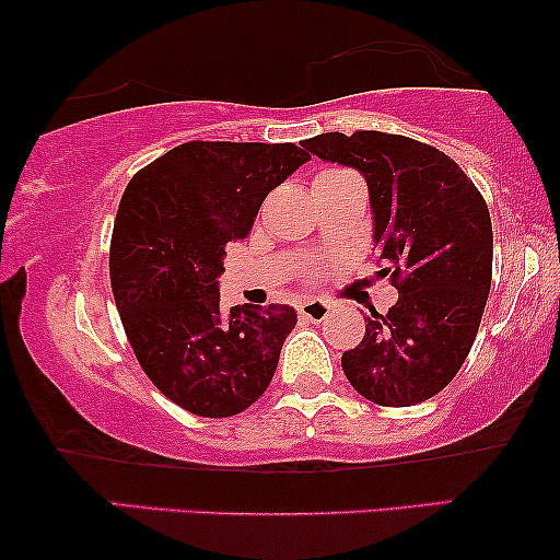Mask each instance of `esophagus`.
Listing matches in <instances>:
<instances>
[{
	"instance_id": "1",
	"label": "esophagus",
	"mask_w": 560,
	"mask_h": 560,
	"mask_svg": "<svg viewBox=\"0 0 560 560\" xmlns=\"http://www.w3.org/2000/svg\"><path fill=\"white\" fill-rule=\"evenodd\" d=\"M334 305L328 301H305L298 305V313H301L303 318L313 320V324H318V320H326L328 316H331Z\"/></svg>"
}]
</instances>
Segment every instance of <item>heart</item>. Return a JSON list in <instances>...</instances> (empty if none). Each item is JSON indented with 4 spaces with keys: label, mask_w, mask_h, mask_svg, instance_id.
<instances>
[{
    "label": "heart",
    "mask_w": 560,
    "mask_h": 560,
    "mask_svg": "<svg viewBox=\"0 0 560 560\" xmlns=\"http://www.w3.org/2000/svg\"><path fill=\"white\" fill-rule=\"evenodd\" d=\"M328 173H341V171H328ZM328 173H324V175H328Z\"/></svg>",
    "instance_id": "heart-1"
}]
</instances>
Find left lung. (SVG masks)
<instances>
[{
    "instance_id": "left-lung-1",
    "label": "left lung",
    "mask_w": 560,
    "mask_h": 560,
    "mask_svg": "<svg viewBox=\"0 0 560 560\" xmlns=\"http://www.w3.org/2000/svg\"><path fill=\"white\" fill-rule=\"evenodd\" d=\"M303 148L364 175L380 275L397 303L366 316L343 351L351 387L387 408L441 393L462 370L492 285V221L485 198L448 155L410 137L328 132Z\"/></svg>"
}]
</instances>
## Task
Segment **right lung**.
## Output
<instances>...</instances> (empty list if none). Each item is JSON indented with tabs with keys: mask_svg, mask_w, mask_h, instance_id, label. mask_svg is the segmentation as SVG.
Listing matches in <instances>:
<instances>
[{
	"mask_svg": "<svg viewBox=\"0 0 560 560\" xmlns=\"http://www.w3.org/2000/svg\"><path fill=\"white\" fill-rule=\"evenodd\" d=\"M295 144L186 142L129 180L112 236V290L137 362L167 400L203 418L247 410L295 328L282 303L221 308L226 244L247 240Z\"/></svg>",
	"mask_w": 560,
	"mask_h": 560,
	"instance_id": "1",
	"label": "right lung"
}]
</instances>
